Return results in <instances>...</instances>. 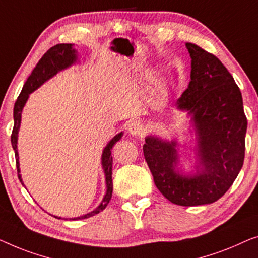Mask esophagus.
Returning <instances> with one entry per match:
<instances>
[{
    "instance_id": "esophagus-1",
    "label": "esophagus",
    "mask_w": 258,
    "mask_h": 258,
    "mask_svg": "<svg viewBox=\"0 0 258 258\" xmlns=\"http://www.w3.org/2000/svg\"><path fill=\"white\" fill-rule=\"evenodd\" d=\"M127 131L132 136H141L144 133V126L140 121H131L127 126Z\"/></svg>"
}]
</instances>
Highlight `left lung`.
Masks as SVG:
<instances>
[{
	"instance_id": "1",
	"label": "left lung",
	"mask_w": 258,
	"mask_h": 258,
	"mask_svg": "<svg viewBox=\"0 0 258 258\" xmlns=\"http://www.w3.org/2000/svg\"><path fill=\"white\" fill-rule=\"evenodd\" d=\"M191 58L190 82L177 107L193 114L202 170L187 177L175 172L176 144L147 137L144 157L155 186L174 205L213 203L226 194L244 161L246 117L233 76L215 55L186 43Z\"/></svg>"
}]
</instances>
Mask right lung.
<instances>
[{"instance_id":"obj_1","label":"right lung","mask_w":258,"mask_h":258,"mask_svg":"<svg viewBox=\"0 0 258 258\" xmlns=\"http://www.w3.org/2000/svg\"><path fill=\"white\" fill-rule=\"evenodd\" d=\"M76 60L75 50L72 49V44H56L52 48H50L46 51L43 57L39 59V61L36 65L34 70H32L31 75L29 76V78L25 82V84L22 89L19 98H17L15 106H14V128L12 133V145L14 151H15V158H16V167H17V175L22 182L21 174H20V164H19V153H17V134H19L20 128V122H21V112L23 108L25 101H27L29 93H31L34 90L39 88L43 83L48 81L49 78H51L53 75H56L58 71L61 69L68 68L69 65H71ZM122 133H119L118 136H115L112 139L105 150L103 152V158H101V164H103V168L105 172V177H106V187L107 191L105 195L104 200L101 201L99 206L97 207L93 212L86 214L84 216L77 217L74 220H82V219H88L96 214L100 213L101 210L106 208V206L110 202L112 198V190H113V183H112V155L111 150L113 147V145L121 138ZM23 183V182H22ZM60 219V217H57Z\"/></svg>"}]
</instances>
